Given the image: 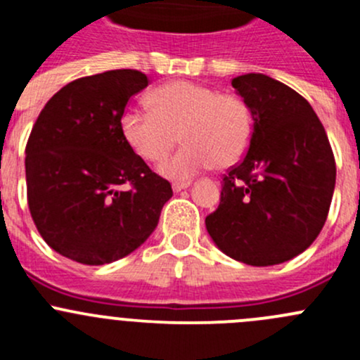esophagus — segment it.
Returning a JSON list of instances; mask_svg holds the SVG:
<instances>
[{"instance_id":"1","label":"esophagus","mask_w":360,"mask_h":360,"mask_svg":"<svg viewBox=\"0 0 360 360\" xmlns=\"http://www.w3.org/2000/svg\"><path fill=\"white\" fill-rule=\"evenodd\" d=\"M190 184H191V181H181V183H172L174 193H179V191L186 190V188L190 186Z\"/></svg>"}]
</instances>
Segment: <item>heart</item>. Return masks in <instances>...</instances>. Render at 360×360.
<instances>
[{
	"label": "heart",
	"mask_w": 360,
	"mask_h": 360,
	"mask_svg": "<svg viewBox=\"0 0 360 360\" xmlns=\"http://www.w3.org/2000/svg\"><path fill=\"white\" fill-rule=\"evenodd\" d=\"M148 103L151 110L123 112L122 132L134 153L151 163L165 158L181 136L184 146L160 165L165 177L190 179L216 163L231 165L248 150L252 118L235 94L177 79L155 89Z\"/></svg>",
	"instance_id": "obj_1"
}]
</instances>
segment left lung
I'll use <instances>...</instances> for the list:
<instances>
[{"instance_id":"obj_1","label":"left lung","mask_w":360,"mask_h":360,"mask_svg":"<svg viewBox=\"0 0 360 360\" xmlns=\"http://www.w3.org/2000/svg\"><path fill=\"white\" fill-rule=\"evenodd\" d=\"M252 116L244 160L223 177L219 207L205 217L226 256L271 266L307 250L321 233L336 183L326 130L307 99L261 72L231 79Z\"/></svg>"}]
</instances>
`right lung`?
<instances>
[{
    "label": "right lung",
    "mask_w": 360,
    "mask_h": 360,
    "mask_svg": "<svg viewBox=\"0 0 360 360\" xmlns=\"http://www.w3.org/2000/svg\"><path fill=\"white\" fill-rule=\"evenodd\" d=\"M148 86L136 69L75 79L45 104L25 146L27 203L43 240L82 264L129 256L157 228L169 181L134 153L122 115ZM123 184H130L129 192Z\"/></svg>",
    "instance_id": "1"
}]
</instances>
